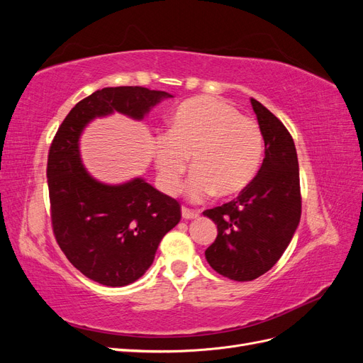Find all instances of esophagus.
Here are the masks:
<instances>
[{"mask_svg": "<svg viewBox=\"0 0 363 363\" xmlns=\"http://www.w3.org/2000/svg\"><path fill=\"white\" fill-rule=\"evenodd\" d=\"M182 216L184 219H195V218L200 216V212L192 211V208H188V207H182Z\"/></svg>", "mask_w": 363, "mask_h": 363, "instance_id": "esophagus-1", "label": "esophagus"}]
</instances>
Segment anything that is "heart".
<instances>
[{
    "label": "heart",
    "instance_id": "b5f03b06",
    "mask_svg": "<svg viewBox=\"0 0 363 363\" xmlns=\"http://www.w3.org/2000/svg\"><path fill=\"white\" fill-rule=\"evenodd\" d=\"M263 135L259 124L219 98L195 96L179 106L168 133L156 138L155 162L162 189L177 194L186 183L191 201H204L215 192L230 196L245 189L263 160Z\"/></svg>",
    "mask_w": 363,
    "mask_h": 363
}]
</instances>
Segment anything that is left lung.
Listing matches in <instances>:
<instances>
[{
  "label": "left lung",
  "mask_w": 363,
  "mask_h": 363,
  "mask_svg": "<svg viewBox=\"0 0 363 363\" xmlns=\"http://www.w3.org/2000/svg\"><path fill=\"white\" fill-rule=\"evenodd\" d=\"M265 142L257 175L236 200L203 212L218 227L206 259L218 274L250 281L269 271L288 248L301 216L300 171L294 139L281 121L251 98Z\"/></svg>",
  "instance_id": "1"
}]
</instances>
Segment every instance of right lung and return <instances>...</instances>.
<instances>
[{
	"mask_svg": "<svg viewBox=\"0 0 363 363\" xmlns=\"http://www.w3.org/2000/svg\"><path fill=\"white\" fill-rule=\"evenodd\" d=\"M164 98L172 95L140 86L104 87L72 107L50 147L54 236L77 269L106 286L144 276L162 238L179 224L180 204L142 177L121 184L94 179L82 162L80 136L91 121L115 112L142 121Z\"/></svg>",
	"mask_w": 363,
	"mask_h": 363,
	"instance_id": "obj_1",
	"label": "right lung"
}]
</instances>
